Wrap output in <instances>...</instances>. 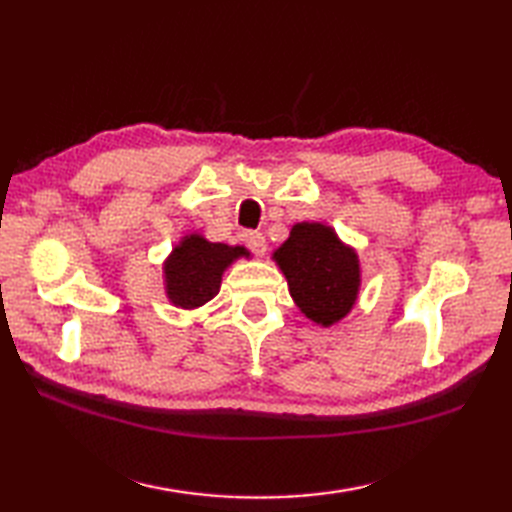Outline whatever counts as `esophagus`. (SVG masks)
Instances as JSON below:
<instances>
[{
  "instance_id": "obj_1",
  "label": "esophagus",
  "mask_w": 512,
  "mask_h": 512,
  "mask_svg": "<svg viewBox=\"0 0 512 512\" xmlns=\"http://www.w3.org/2000/svg\"><path fill=\"white\" fill-rule=\"evenodd\" d=\"M244 239H246V246H248L250 250H253L255 255L262 257V255L266 253L268 244H266V237H264L262 233H257V231H248V233L244 235Z\"/></svg>"
}]
</instances>
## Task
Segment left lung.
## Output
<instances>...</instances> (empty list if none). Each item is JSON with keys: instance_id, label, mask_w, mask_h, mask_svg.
<instances>
[{"instance_id": "left-lung-1", "label": "left lung", "mask_w": 512, "mask_h": 512, "mask_svg": "<svg viewBox=\"0 0 512 512\" xmlns=\"http://www.w3.org/2000/svg\"><path fill=\"white\" fill-rule=\"evenodd\" d=\"M301 314L321 328L345 319L363 284L361 259L325 222H297L273 253Z\"/></svg>"}]
</instances>
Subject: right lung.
I'll return each mask as SVG.
<instances>
[{"mask_svg":"<svg viewBox=\"0 0 512 512\" xmlns=\"http://www.w3.org/2000/svg\"><path fill=\"white\" fill-rule=\"evenodd\" d=\"M242 257L250 259L246 246L209 242L198 231L182 235L162 262V281L169 303L182 310L202 308L220 292L226 268Z\"/></svg>","mask_w":512,"mask_h":512,"instance_id":"right-lung-1","label":"right lung"}]
</instances>
